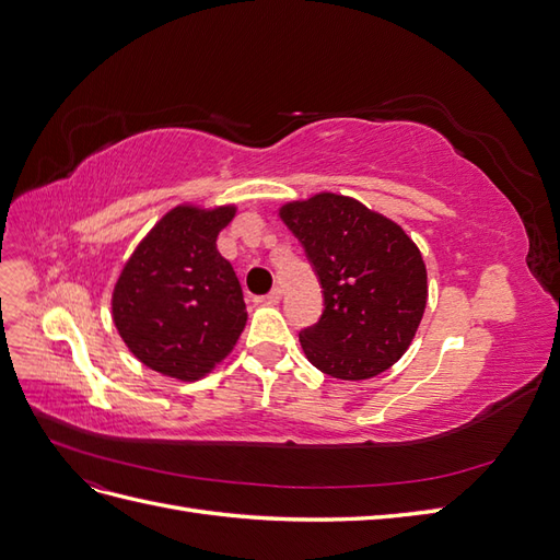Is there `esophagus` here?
I'll list each match as a JSON object with an SVG mask.
<instances>
[{"instance_id": "esophagus-1", "label": "esophagus", "mask_w": 560, "mask_h": 560, "mask_svg": "<svg viewBox=\"0 0 560 560\" xmlns=\"http://www.w3.org/2000/svg\"><path fill=\"white\" fill-rule=\"evenodd\" d=\"M280 299H282V292L276 287V290H270L261 301L268 303V306H276V303H280Z\"/></svg>"}]
</instances>
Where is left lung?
<instances>
[{
    "label": "left lung",
    "mask_w": 560,
    "mask_h": 560,
    "mask_svg": "<svg viewBox=\"0 0 560 560\" xmlns=\"http://www.w3.org/2000/svg\"><path fill=\"white\" fill-rule=\"evenodd\" d=\"M325 294L319 322L299 334L322 374L366 381L409 350L428 306V268L406 231L350 196L322 191L284 202Z\"/></svg>",
    "instance_id": "1"
}]
</instances>
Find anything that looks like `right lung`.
<instances>
[{"mask_svg": "<svg viewBox=\"0 0 560 560\" xmlns=\"http://www.w3.org/2000/svg\"><path fill=\"white\" fill-rule=\"evenodd\" d=\"M235 210L182 202L165 212L114 284L118 336L144 366L167 378L208 376L245 329L241 282L217 249V235Z\"/></svg>", "mask_w": 560, "mask_h": 560, "instance_id": "right-lung-1", "label": "right lung"}]
</instances>
